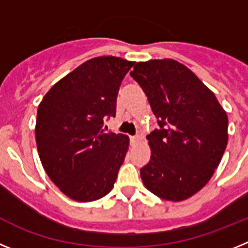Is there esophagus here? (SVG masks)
Masks as SVG:
<instances>
[{
    "mask_svg": "<svg viewBox=\"0 0 248 248\" xmlns=\"http://www.w3.org/2000/svg\"><path fill=\"white\" fill-rule=\"evenodd\" d=\"M130 140L133 141V143L137 144V143H139V141H140V137H139V135H134V137L130 138Z\"/></svg>",
    "mask_w": 248,
    "mask_h": 248,
    "instance_id": "esophagus-1",
    "label": "esophagus"
}]
</instances>
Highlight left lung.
Wrapping results in <instances>:
<instances>
[{"instance_id": "left-lung-1", "label": "left lung", "mask_w": 248, "mask_h": 248, "mask_svg": "<svg viewBox=\"0 0 248 248\" xmlns=\"http://www.w3.org/2000/svg\"><path fill=\"white\" fill-rule=\"evenodd\" d=\"M131 78L148 97L159 128L148 135L140 176L164 200L183 201L209 183L227 145L226 111L189 68L172 59L139 62Z\"/></svg>"}]
</instances>
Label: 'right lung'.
<instances>
[{"label": "right lung", "mask_w": 248, "mask_h": 248, "mask_svg": "<svg viewBox=\"0 0 248 248\" xmlns=\"http://www.w3.org/2000/svg\"><path fill=\"white\" fill-rule=\"evenodd\" d=\"M134 62L118 57L89 59L49 89L37 110L36 141L49 179L80 202L113 189L129 138L103 130L115 117L122 80Z\"/></svg>", "instance_id": "add662e5"}]
</instances>
